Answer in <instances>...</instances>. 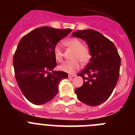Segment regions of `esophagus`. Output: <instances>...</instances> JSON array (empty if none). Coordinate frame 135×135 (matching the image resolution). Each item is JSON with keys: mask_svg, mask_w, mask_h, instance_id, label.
Returning <instances> with one entry per match:
<instances>
[{"mask_svg": "<svg viewBox=\"0 0 135 135\" xmlns=\"http://www.w3.org/2000/svg\"><path fill=\"white\" fill-rule=\"evenodd\" d=\"M76 76V75L75 74H70L69 75V78H74V77Z\"/></svg>", "mask_w": 135, "mask_h": 135, "instance_id": "1", "label": "esophagus"}]
</instances>
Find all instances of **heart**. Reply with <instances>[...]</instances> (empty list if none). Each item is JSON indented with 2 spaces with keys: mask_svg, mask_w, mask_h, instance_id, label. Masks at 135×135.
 I'll return each instance as SVG.
<instances>
[{
  "mask_svg": "<svg viewBox=\"0 0 135 135\" xmlns=\"http://www.w3.org/2000/svg\"><path fill=\"white\" fill-rule=\"evenodd\" d=\"M65 46L73 49V51L71 58L73 60L66 61L60 65L59 69L62 71L68 73H74L80 67V62L85 64L90 59V54L89 49L86 46H83L82 42L78 38H69L65 40L64 42ZM54 55L55 60L61 62L63 60V53L59 45H55L54 48Z\"/></svg>",
  "mask_w": 135,
  "mask_h": 135,
  "instance_id": "obj_1",
  "label": "heart"
}]
</instances>
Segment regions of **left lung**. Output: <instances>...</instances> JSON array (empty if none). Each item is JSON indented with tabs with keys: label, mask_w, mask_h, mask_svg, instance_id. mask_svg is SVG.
Instances as JSON below:
<instances>
[{
	"label": "left lung",
	"mask_w": 135,
	"mask_h": 135,
	"mask_svg": "<svg viewBox=\"0 0 135 135\" xmlns=\"http://www.w3.org/2000/svg\"><path fill=\"white\" fill-rule=\"evenodd\" d=\"M72 36L83 40L90 51V62L78 74L84 80L75 90L78 99L86 105L98 106L108 99L119 76L121 59L115 45L101 33L93 29L77 31Z\"/></svg>",
	"instance_id": "obj_1"
}]
</instances>
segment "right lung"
<instances>
[{"mask_svg": "<svg viewBox=\"0 0 135 135\" xmlns=\"http://www.w3.org/2000/svg\"><path fill=\"white\" fill-rule=\"evenodd\" d=\"M71 32V29L42 27L19 42L13 59L16 80L24 96L32 104L41 105L53 99L61 80L68 78L66 72L54 71L57 66L54 48Z\"/></svg>", "mask_w": 135, "mask_h": 135, "instance_id": "right-lung-1", "label": "right lung"}]
</instances>
